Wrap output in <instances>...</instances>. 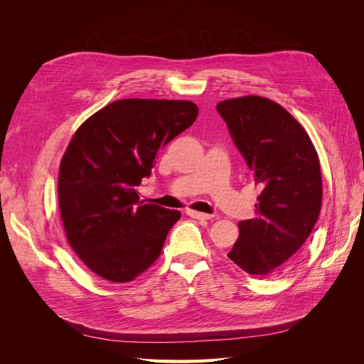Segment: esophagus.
<instances>
[{
  "mask_svg": "<svg viewBox=\"0 0 364 364\" xmlns=\"http://www.w3.org/2000/svg\"><path fill=\"white\" fill-rule=\"evenodd\" d=\"M186 214H188L193 218H197V220H209V218L214 217L213 214H205V213H200V211H191V209H188Z\"/></svg>",
  "mask_w": 364,
  "mask_h": 364,
  "instance_id": "34e87169",
  "label": "esophagus"
}]
</instances>
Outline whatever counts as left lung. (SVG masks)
<instances>
[{
	"label": "left lung",
	"instance_id": "8db88e82",
	"mask_svg": "<svg viewBox=\"0 0 364 364\" xmlns=\"http://www.w3.org/2000/svg\"><path fill=\"white\" fill-rule=\"evenodd\" d=\"M217 112L262 188L257 215L238 223L240 237L228 257L250 274H269L302 247L317 222L318 156L304 127L269 98L225 100Z\"/></svg>",
	"mask_w": 364,
	"mask_h": 364
}]
</instances>
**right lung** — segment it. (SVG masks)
Wrapping results in <instances>:
<instances>
[{
	"mask_svg": "<svg viewBox=\"0 0 364 364\" xmlns=\"http://www.w3.org/2000/svg\"><path fill=\"white\" fill-rule=\"evenodd\" d=\"M186 100L126 98L75 132L59 170V208L70 246L111 282L134 281L156 261L181 213L139 200L158 151L197 118Z\"/></svg>",
	"mask_w": 364,
	"mask_h": 364,
	"instance_id": "right-lung-1",
	"label": "right lung"
}]
</instances>
